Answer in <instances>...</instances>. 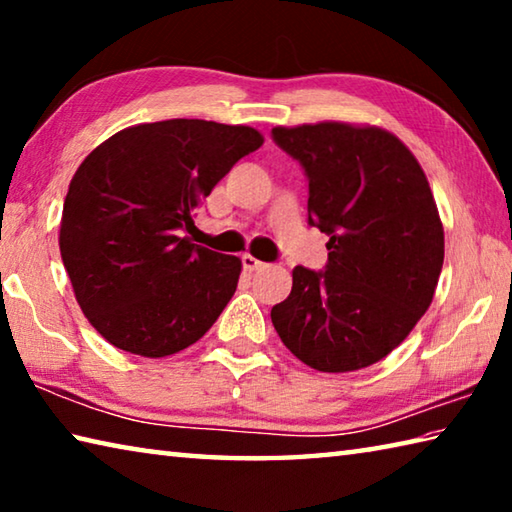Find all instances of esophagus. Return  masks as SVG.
I'll use <instances>...</instances> for the list:
<instances>
[{"instance_id":"1","label":"esophagus","mask_w":512,"mask_h":512,"mask_svg":"<svg viewBox=\"0 0 512 512\" xmlns=\"http://www.w3.org/2000/svg\"><path fill=\"white\" fill-rule=\"evenodd\" d=\"M241 264H244V271H248V273H253V271H262V268L266 266L264 262H259L257 257H253V255H244L241 257Z\"/></svg>"}]
</instances>
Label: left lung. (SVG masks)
<instances>
[{
    "label": "left lung",
    "instance_id": "left-lung-1",
    "mask_svg": "<svg viewBox=\"0 0 512 512\" xmlns=\"http://www.w3.org/2000/svg\"><path fill=\"white\" fill-rule=\"evenodd\" d=\"M273 140L305 169L309 225L329 237L325 271L293 268L275 332L314 370L368 368L411 334L438 287L445 232L429 180L379 126H277Z\"/></svg>",
    "mask_w": 512,
    "mask_h": 512
}]
</instances>
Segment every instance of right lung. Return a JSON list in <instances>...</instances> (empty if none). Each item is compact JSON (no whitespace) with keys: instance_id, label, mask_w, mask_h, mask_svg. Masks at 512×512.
Returning <instances> with one entry per match:
<instances>
[{"instance_id":"obj_1","label":"right lung","mask_w":512,"mask_h":512,"mask_svg":"<svg viewBox=\"0 0 512 512\" xmlns=\"http://www.w3.org/2000/svg\"><path fill=\"white\" fill-rule=\"evenodd\" d=\"M264 137L205 119L137 124L76 169L60 257L76 302L115 348L160 359L189 348L235 296L241 259L192 244L194 210Z\"/></svg>"}]
</instances>
